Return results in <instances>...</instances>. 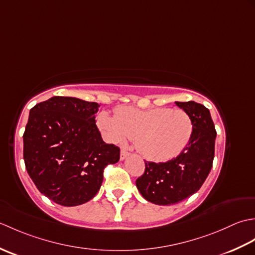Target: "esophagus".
I'll return each mask as SVG.
<instances>
[{"instance_id":"obj_1","label":"esophagus","mask_w":255,"mask_h":255,"mask_svg":"<svg viewBox=\"0 0 255 255\" xmlns=\"http://www.w3.org/2000/svg\"><path fill=\"white\" fill-rule=\"evenodd\" d=\"M128 155H129V152H127L126 150H124V149H123V150L121 151V160H122V161L126 159Z\"/></svg>"}]
</instances>
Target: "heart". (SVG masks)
Instances as JSON below:
<instances>
[{
	"label": "heart",
	"mask_w": 255,
	"mask_h": 255,
	"mask_svg": "<svg viewBox=\"0 0 255 255\" xmlns=\"http://www.w3.org/2000/svg\"><path fill=\"white\" fill-rule=\"evenodd\" d=\"M96 122L108 141L124 144L128 138H133L140 153L158 162L181 154L194 130L193 121L186 112L165 107L139 110L118 106L114 116L101 112Z\"/></svg>",
	"instance_id": "heart-1"
}]
</instances>
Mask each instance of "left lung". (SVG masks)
Returning a JSON list of instances; mask_svg holds the SVG:
<instances>
[{
    "label": "left lung",
    "instance_id": "left-lung-1",
    "mask_svg": "<svg viewBox=\"0 0 255 255\" xmlns=\"http://www.w3.org/2000/svg\"><path fill=\"white\" fill-rule=\"evenodd\" d=\"M191 116L194 130L181 154L167 162H145L143 174L136 185L144 199L155 205L180 203L202 187L213 166L215 125L208 108L196 102H175Z\"/></svg>",
    "mask_w": 255,
    "mask_h": 255
}]
</instances>
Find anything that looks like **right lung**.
Masks as SVG:
<instances>
[{"label": "right lung", "instance_id": "1", "mask_svg": "<svg viewBox=\"0 0 255 255\" xmlns=\"http://www.w3.org/2000/svg\"><path fill=\"white\" fill-rule=\"evenodd\" d=\"M100 105L75 97L53 96L29 112L24 140V161L42 195L72 207L93 198L103 173L117 163L121 150L103 141L95 124Z\"/></svg>", "mask_w": 255, "mask_h": 255}]
</instances>
